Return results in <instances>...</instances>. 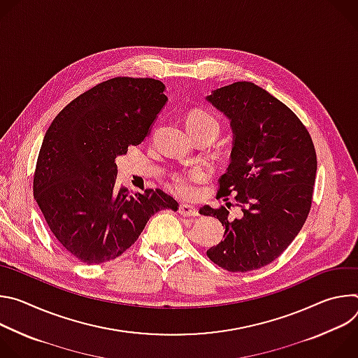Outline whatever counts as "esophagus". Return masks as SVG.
<instances>
[{"label": "esophagus", "instance_id": "1", "mask_svg": "<svg viewBox=\"0 0 358 358\" xmlns=\"http://www.w3.org/2000/svg\"><path fill=\"white\" fill-rule=\"evenodd\" d=\"M178 211H180V214H181L182 217H191V218L198 217L196 208H194V207H191V206H187V203H181Z\"/></svg>", "mask_w": 358, "mask_h": 358}]
</instances>
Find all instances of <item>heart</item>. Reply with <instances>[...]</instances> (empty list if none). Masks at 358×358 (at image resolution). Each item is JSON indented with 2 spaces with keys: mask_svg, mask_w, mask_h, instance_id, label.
<instances>
[{
  "mask_svg": "<svg viewBox=\"0 0 358 358\" xmlns=\"http://www.w3.org/2000/svg\"><path fill=\"white\" fill-rule=\"evenodd\" d=\"M187 129L194 134H206L211 140H214L221 131V122L220 119L206 109H192L188 112L187 119ZM207 178V170L202 167H194L189 170L176 171L171 176V185L174 191L184 198H191L195 195V185L202 182Z\"/></svg>",
  "mask_w": 358,
  "mask_h": 358,
  "instance_id": "obj_1",
  "label": "heart"
}]
</instances>
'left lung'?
Returning <instances> with one entry per match:
<instances>
[{
	"label": "left lung",
	"mask_w": 358,
	"mask_h": 358,
	"mask_svg": "<svg viewBox=\"0 0 358 358\" xmlns=\"http://www.w3.org/2000/svg\"><path fill=\"white\" fill-rule=\"evenodd\" d=\"M231 119L235 141L217 198L234 195L229 206L199 210L225 225L224 239L207 250L229 272L269 265L300 232L312 208L317 157L301 120L279 99L252 82H235L207 97Z\"/></svg>",
	"instance_id": "left-lung-1"
}]
</instances>
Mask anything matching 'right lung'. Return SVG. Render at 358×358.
Instances as JSON below:
<instances>
[{
	"instance_id": "right-lung-1",
	"label": "right lung",
	"mask_w": 358,
	"mask_h": 358,
	"mask_svg": "<svg viewBox=\"0 0 358 358\" xmlns=\"http://www.w3.org/2000/svg\"><path fill=\"white\" fill-rule=\"evenodd\" d=\"M164 83L117 76L73 99L50 123L34 173V198L72 257L87 265L124 253L151 215L178 210L160 188L116 187V156L140 144L167 101Z\"/></svg>"
}]
</instances>
